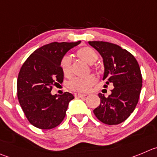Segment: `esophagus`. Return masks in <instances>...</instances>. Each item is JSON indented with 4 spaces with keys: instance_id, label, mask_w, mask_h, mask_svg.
Wrapping results in <instances>:
<instances>
[{
    "instance_id": "obj_1",
    "label": "esophagus",
    "mask_w": 157,
    "mask_h": 157,
    "mask_svg": "<svg viewBox=\"0 0 157 157\" xmlns=\"http://www.w3.org/2000/svg\"><path fill=\"white\" fill-rule=\"evenodd\" d=\"M87 95V94H81V93H75V98H82V97H85Z\"/></svg>"
}]
</instances>
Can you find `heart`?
Instances as JSON below:
<instances>
[{
	"label": "heart",
	"instance_id": "1",
	"mask_svg": "<svg viewBox=\"0 0 157 157\" xmlns=\"http://www.w3.org/2000/svg\"><path fill=\"white\" fill-rule=\"evenodd\" d=\"M77 56L81 60L88 64L95 63L98 58V53L90 47H82L77 51ZM60 68L62 72L67 78L72 74L71 68V58L70 55H65L60 61ZM96 82V78L93 75H89L86 77H76L72 78L68 83V87L75 92H89L91 88Z\"/></svg>",
	"mask_w": 157,
	"mask_h": 157
}]
</instances>
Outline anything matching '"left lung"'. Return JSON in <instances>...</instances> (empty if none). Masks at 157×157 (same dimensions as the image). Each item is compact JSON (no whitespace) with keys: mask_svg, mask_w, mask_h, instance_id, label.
<instances>
[{"mask_svg":"<svg viewBox=\"0 0 157 157\" xmlns=\"http://www.w3.org/2000/svg\"><path fill=\"white\" fill-rule=\"evenodd\" d=\"M89 44L103 59V80L114 86L108 97L98 94L101 102L93 113L105 124H119L130 116L138 103L143 82L140 65L130 52L117 44L105 41Z\"/></svg>","mask_w":157,"mask_h":157,"instance_id":"1","label":"left lung"}]
</instances>
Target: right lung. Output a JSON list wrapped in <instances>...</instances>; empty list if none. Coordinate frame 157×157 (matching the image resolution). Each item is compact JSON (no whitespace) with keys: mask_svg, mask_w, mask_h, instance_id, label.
<instances>
[{"mask_svg":"<svg viewBox=\"0 0 157 157\" xmlns=\"http://www.w3.org/2000/svg\"><path fill=\"white\" fill-rule=\"evenodd\" d=\"M77 42H52L39 48L27 59L17 81V98L31 125L41 129L59 126L66 114L68 103L74 98L66 92L52 95L53 86L62 83L64 75L60 61Z\"/></svg>","mask_w":157,"mask_h":157,"instance_id":"obj_1","label":"right lung"}]
</instances>
